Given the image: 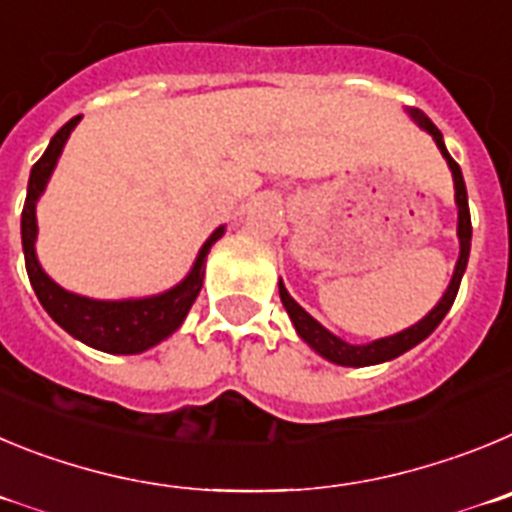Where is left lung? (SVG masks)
Returning <instances> with one entry per match:
<instances>
[{
	"label": "left lung",
	"instance_id": "1",
	"mask_svg": "<svg viewBox=\"0 0 512 512\" xmlns=\"http://www.w3.org/2000/svg\"><path fill=\"white\" fill-rule=\"evenodd\" d=\"M411 119L426 130L428 135L434 137L436 147L441 150V155L446 158L451 168V176H454V199H457V209H459V224H457V237H459V260L457 267H454V275H451V283L446 288V293L441 296V301L436 303L431 311L423 316L418 324L408 326V329L398 331L393 336H385V339H375L370 344H349L339 336L331 334L329 329L319 324V321L313 319L311 313L306 308L298 306L290 293L285 290L283 280H278V288H280V301H283L285 311H288L290 321L296 326L298 336H301L303 342L313 349V352H319L321 357L334 362V365H342V367H367V365H380V362H388V359L400 357L403 352L413 349L416 344H421L436 326L441 324L446 313H449L451 303L457 298L459 293V283H462V275L467 270V260H469V247H472V219H469V204H467V186H464V178H462V168L457 165V160L451 158L449 150L444 145V137H441L439 127H436L421 109H411Z\"/></svg>",
	"mask_w": 512,
	"mask_h": 512
}]
</instances>
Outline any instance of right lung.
<instances>
[{"mask_svg": "<svg viewBox=\"0 0 512 512\" xmlns=\"http://www.w3.org/2000/svg\"><path fill=\"white\" fill-rule=\"evenodd\" d=\"M78 119L81 117H73L71 122H66L61 130L55 132L43 158L30 170L25 209H22V250H25L27 275H30L38 301L50 313V319L61 329H66L73 339L109 354H140L168 339L183 324L186 313L191 311L193 301L199 296L201 285H204L206 255H209L216 239L224 234V227L214 229V234L206 239L204 247L196 255L191 273L158 296L96 301V298L78 296V293L61 288L53 278H48V273L40 267L38 255H35V239H38L35 206H38V199L43 196L45 186L53 176L55 163L61 158L63 145H66Z\"/></svg>", "mask_w": 512, "mask_h": 512, "instance_id": "1", "label": "right lung"}]
</instances>
